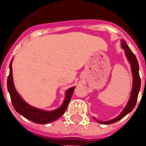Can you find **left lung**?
Wrapping results in <instances>:
<instances>
[{"label": "left lung", "instance_id": "obj_1", "mask_svg": "<svg viewBox=\"0 0 146 146\" xmlns=\"http://www.w3.org/2000/svg\"><path fill=\"white\" fill-rule=\"evenodd\" d=\"M121 45H122V48H123V50L125 52L127 58L129 63L131 65V70H132V92H131L130 98H129V100H128V102L127 103L126 106L124 107V109L122 110V112L116 118L108 121H99L93 117L94 119H96L97 122L102 123V124H110V123H115L117 121L120 120L121 119H123L128 113H130L132 110L134 109V107H135V106L137 104L138 93H139L140 88H141V78H140V76H139V65H138L137 59L136 58L135 54L132 53L130 48L127 46V44L124 40H121Z\"/></svg>", "mask_w": 146, "mask_h": 146}]
</instances>
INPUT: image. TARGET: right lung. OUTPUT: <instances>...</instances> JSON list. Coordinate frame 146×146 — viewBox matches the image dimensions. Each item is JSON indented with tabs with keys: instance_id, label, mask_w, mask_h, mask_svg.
I'll list each match as a JSON object with an SVG mask.
<instances>
[{
	"instance_id": "right-lung-1",
	"label": "right lung",
	"mask_w": 146,
	"mask_h": 146,
	"mask_svg": "<svg viewBox=\"0 0 146 146\" xmlns=\"http://www.w3.org/2000/svg\"><path fill=\"white\" fill-rule=\"evenodd\" d=\"M12 61L9 64V75L7 80V88L10 95L12 105L15 110L19 114L23 115L24 118L36 123H41V124L49 123L59 119L64 114V112L67 108L76 87H71L66 90L65 93L64 101L62 106L58 109L48 111V110L36 108L27 103L15 89L14 81H13V74H12Z\"/></svg>"
}]
</instances>
